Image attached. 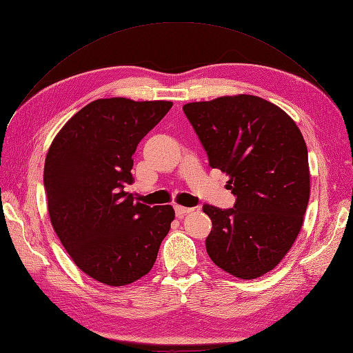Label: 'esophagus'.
<instances>
[{"mask_svg":"<svg viewBox=\"0 0 353 353\" xmlns=\"http://www.w3.org/2000/svg\"><path fill=\"white\" fill-rule=\"evenodd\" d=\"M174 210H176V216H177V218H183V214L193 212L192 208H185V206H179V205L174 206Z\"/></svg>","mask_w":353,"mask_h":353,"instance_id":"obj_1","label":"esophagus"}]
</instances>
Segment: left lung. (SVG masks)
Here are the masks:
<instances>
[{"label": "left lung", "mask_w": 353, "mask_h": 353, "mask_svg": "<svg viewBox=\"0 0 353 353\" xmlns=\"http://www.w3.org/2000/svg\"><path fill=\"white\" fill-rule=\"evenodd\" d=\"M212 168L229 176L231 209L203 205L212 221L206 251L242 280L267 274L294 243L310 197L303 135L281 108L254 95L183 106Z\"/></svg>", "instance_id": "1"}]
</instances>
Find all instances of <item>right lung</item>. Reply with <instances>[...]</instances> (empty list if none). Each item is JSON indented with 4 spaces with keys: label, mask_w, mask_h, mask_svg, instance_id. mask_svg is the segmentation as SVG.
<instances>
[{
    "label": "right lung",
    "mask_w": 353,
    "mask_h": 353,
    "mask_svg": "<svg viewBox=\"0 0 353 353\" xmlns=\"http://www.w3.org/2000/svg\"><path fill=\"white\" fill-rule=\"evenodd\" d=\"M170 101L97 99L76 112L48 151L43 181L50 222L85 274L127 285L148 274L174 209L134 202L137 145L170 111Z\"/></svg>",
    "instance_id": "add662e5"
}]
</instances>
